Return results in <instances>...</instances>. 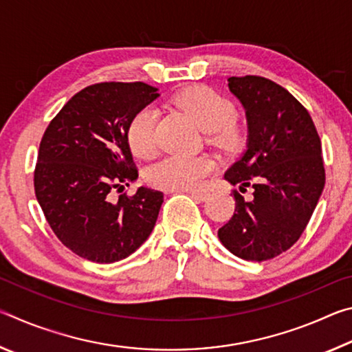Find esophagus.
I'll return each instance as SVG.
<instances>
[{
    "label": "esophagus",
    "instance_id": "34e87169",
    "mask_svg": "<svg viewBox=\"0 0 352 352\" xmlns=\"http://www.w3.org/2000/svg\"><path fill=\"white\" fill-rule=\"evenodd\" d=\"M186 194H189L190 197H194L195 200H199V201H205V200H208L210 199V192H208V190H186Z\"/></svg>",
    "mask_w": 352,
    "mask_h": 352
}]
</instances>
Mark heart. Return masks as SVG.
Masks as SVG:
<instances>
[{"mask_svg":"<svg viewBox=\"0 0 352 352\" xmlns=\"http://www.w3.org/2000/svg\"><path fill=\"white\" fill-rule=\"evenodd\" d=\"M177 104L188 111L200 129L210 132V140L219 146L230 147L239 140V129L231 121L234 105L230 99L210 87H190L178 94ZM127 141L136 157L148 158L157 152V113L141 109L130 119ZM214 164L208 157H178L169 155L151 166L147 182L153 186L169 190H192L201 186L205 178L212 174Z\"/></svg>","mask_w":352,"mask_h":352,"instance_id":"heart-1","label":"heart"}]
</instances>
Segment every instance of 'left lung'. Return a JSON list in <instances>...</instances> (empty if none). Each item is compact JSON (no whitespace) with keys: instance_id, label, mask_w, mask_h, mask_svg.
Instances as JSON below:
<instances>
[{"instance_id":"left-lung-1","label":"left lung","mask_w":352,"mask_h":352,"mask_svg":"<svg viewBox=\"0 0 352 352\" xmlns=\"http://www.w3.org/2000/svg\"><path fill=\"white\" fill-rule=\"evenodd\" d=\"M228 88L245 109L247 151L226 170L233 190V217L217 231L237 258L267 261L300 239L324 188L321 141L298 99L261 76L230 77Z\"/></svg>"}]
</instances>
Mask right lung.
Segmentation results:
<instances>
[{"label":"right lung","instance_id":"1","mask_svg":"<svg viewBox=\"0 0 352 352\" xmlns=\"http://www.w3.org/2000/svg\"><path fill=\"white\" fill-rule=\"evenodd\" d=\"M158 98L144 82H100L76 93L46 127L34 170L35 197L51 230L83 259L110 264L152 233L163 192L124 186L138 178L127 141L136 111Z\"/></svg>","mask_w":352,"mask_h":352}]
</instances>
